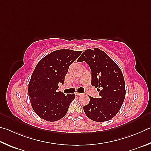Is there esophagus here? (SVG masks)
Segmentation results:
<instances>
[{
	"mask_svg": "<svg viewBox=\"0 0 151 151\" xmlns=\"http://www.w3.org/2000/svg\"><path fill=\"white\" fill-rule=\"evenodd\" d=\"M75 94L77 96H81L83 94H82V93H79V92H75Z\"/></svg>",
	"mask_w": 151,
	"mask_h": 151,
	"instance_id": "obj_1",
	"label": "esophagus"
}]
</instances>
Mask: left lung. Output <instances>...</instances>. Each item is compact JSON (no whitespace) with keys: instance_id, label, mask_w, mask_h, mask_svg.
I'll return each mask as SVG.
<instances>
[{"instance_id":"1","label":"left lung","mask_w":151,"mask_h":151,"mask_svg":"<svg viewBox=\"0 0 151 151\" xmlns=\"http://www.w3.org/2000/svg\"><path fill=\"white\" fill-rule=\"evenodd\" d=\"M86 61L92 71V86L98 88L100 98H90L83 107L89 119L97 122L110 120L118 113L125 97L124 77L120 68L105 52L98 48L88 49L78 62Z\"/></svg>"}]
</instances>
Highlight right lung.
<instances>
[{"label":"right lung","mask_w":151,"mask_h":151,"mask_svg":"<svg viewBox=\"0 0 151 151\" xmlns=\"http://www.w3.org/2000/svg\"><path fill=\"white\" fill-rule=\"evenodd\" d=\"M82 53L71 49L51 52L38 62L28 84V94L33 109L41 119L58 121L66 115L75 99V94L57 92L59 83L63 84L68 67Z\"/></svg>","instance_id":"right-lung-1"}]
</instances>
